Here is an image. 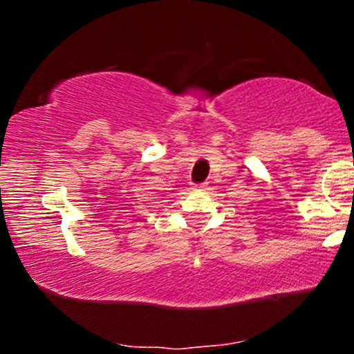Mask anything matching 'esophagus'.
Segmentation results:
<instances>
[{
  "mask_svg": "<svg viewBox=\"0 0 354 354\" xmlns=\"http://www.w3.org/2000/svg\"><path fill=\"white\" fill-rule=\"evenodd\" d=\"M194 189H206V185H196L194 186Z\"/></svg>",
  "mask_w": 354,
  "mask_h": 354,
  "instance_id": "obj_1",
  "label": "esophagus"
}]
</instances>
